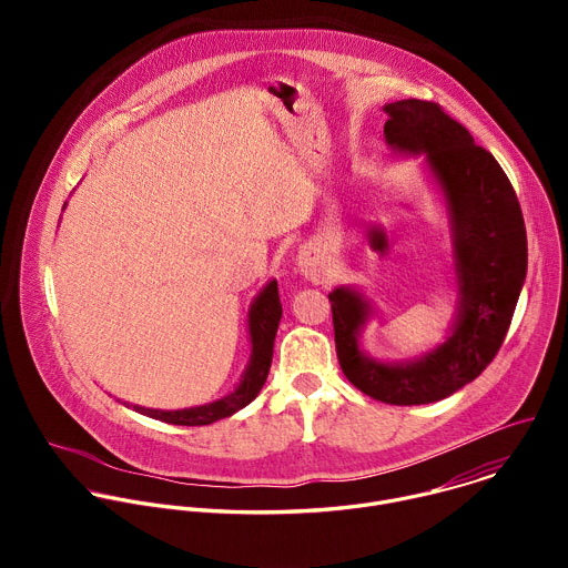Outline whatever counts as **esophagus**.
<instances>
[{
  "mask_svg": "<svg viewBox=\"0 0 568 568\" xmlns=\"http://www.w3.org/2000/svg\"><path fill=\"white\" fill-rule=\"evenodd\" d=\"M298 270H301V274H303L307 281H312V283H323V281H326V276L331 274L326 258H323V256H321L316 250H312V247L301 250V254H298Z\"/></svg>",
  "mask_w": 568,
  "mask_h": 568,
  "instance_id": "esophagus-1",
  "label": "esophagus"
}]
</instances>
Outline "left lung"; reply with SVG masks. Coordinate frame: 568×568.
Segmentation results:
<instances>
[{"label":"left lung","mask_w":568,"mask_h":568,"mask_svg":"<svg viewBox=\"0 0 568 568\" xmlns=\"http://www.w3.org/2000/svg\"><path fill=\"white\" fill-rule=\"evenodd\" d=\"M384 139L395 154L420 156L436 182L452 233L456 318L443 344L407 362L364 353L359 333L371 301L342 285L333 303L335 346L344 375L362 393L397 407L438 402L476 379L499 353L526 281L528 240L515 189L499 161L432 101L384 105Z\"/></svg>","instance_id":"1"}]
</instances>
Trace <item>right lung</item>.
Instances as JSON below:
<instances>
[{"instance_id": "1", "label": "right lung", "mask_w": 568, "mask_h": 568, "mask_svg": "<svg viewBox=\"0 0 568 568\" xmlns=\"http://www.w3.org/2000/svg\"><path fill=\"white\" fill-rule=\"evenodd\" d=\"M281 316H283V307H281V298H278V285H276V281H270L250 307V318H247L250 321V339H252L250 364H247L245 373H242L240 384L224 397L209 402V404H200V407L175 409V412L145 409V407H139V404H132V409L141 416L169 423V425H184V427L211 425L215 420L233 416L240 409H245L247 404L261 393V388L267 379ZM125 407H130V404H125Z\"/></svg>"}]
</instances>
